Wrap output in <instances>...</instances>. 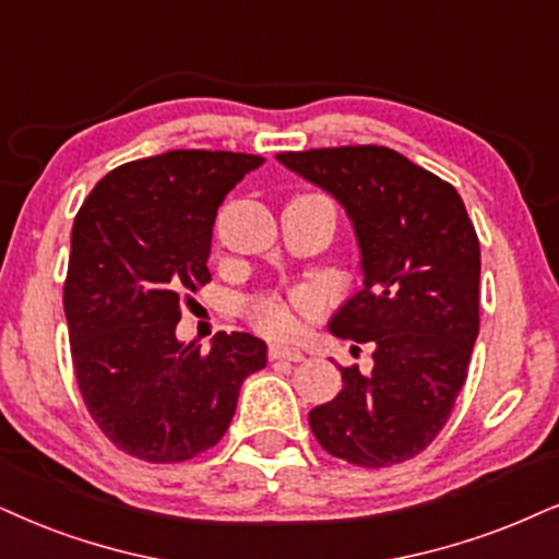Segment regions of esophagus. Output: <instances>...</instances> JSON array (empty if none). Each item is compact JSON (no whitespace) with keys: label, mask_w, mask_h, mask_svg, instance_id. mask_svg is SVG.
I'll return each mask as SVG.
<instances>
[{"label":"esophagus","mask_w":559,"mask_h":559,"mask_svg":"<svg viewBox=\"0 0 559 559\" xmlns=\"http://www.w3.org/2000/svg\"><path fill=\"white\" fill-rule=\"evenodd\" d=\"M269 357H272V360H290V362L306 360L302 349L290 347V344H272V347H269Z\"/></svg>","instance_id":"esophagus-1"}]
</instances>
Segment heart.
<instances>
[{"instance_id": "obj_1", "label": "heart", "mask_w": 559, "mask_h": 559, "mask_svg": "<svg viewBox=\"0 0 559 559\" xmlns=\"http://www.w3.org/2000/svg\"><path fill=\"white\" fill-rule=\"evenodd\" d=\"M319 302L311 293H295L290 300L280 298H259L251 306L253 326L266 336H285L295 326V311L313 313Z\"/></svg>"}]
</instances>
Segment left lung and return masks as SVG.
Instances as JSON below:
<instances>
[{"label": "left lung", "instance_id": "8db88e82", "mask_svg": "<svg viewBox=\"0 0 559 559\" xmlns=\"http://www.w3.org/2000/svg\"><path fill=\"white\" fill-rule=\"evenodd\" d=\"M277 160L332 194L353 223L362 287L329 319L373 342V368L308 415L323 451L365 469L402 464L451 417L479 334V240L459 191L396 150L357 144Z\"/></svg>", "mask_w": 559, "mask_h": 559}]
</instances>
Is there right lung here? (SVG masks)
I'll list each match as a JSON object with an SVG mask.
<instances>
[{"label":"right lung","mask_w":559,"mask_h":559,"mask_svg":"<svg viewBox=\"0 0 559 559\" xmlns=\"http://www.w3.org/2000/svg\"><path fill=\"white\" fill-rule=\"evenodd\" d=\"M259 155L170 150L123 163L80 206L64 316L80 394L103 436L129 456L176 464L210 451L236 415L266 342L219 332L210 353L181 342L183 293L210 282L219 204Z\"/></svg>","instance_id":"add662e5"}]
</instances>
